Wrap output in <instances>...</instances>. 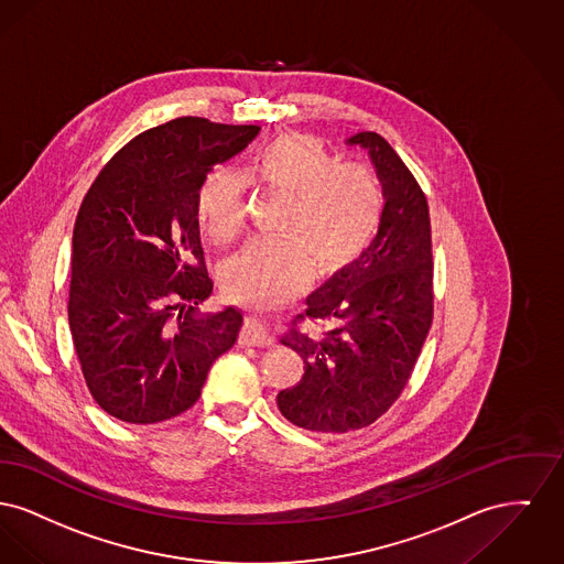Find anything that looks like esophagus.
Returning a JSON list of instances; mask_svg holds the SVG:
<instances>
[{
  "mask_svg": "<svg viewBox=\"0 0 564 564\" xmlns=\"http://www.w3.org/2000/svg\"><path fill=\"white\" fill-rule=\"evenodd\" d=\"M239 341L243 346H271L273 339L269 335V328L261 318H248L246 325L241 328Z\"/></svg>",
  "mask_w": 564,
  "mask_h": 564,
  "instance_id": "esophagus-1",
  "label": "esophagus"
}]
</instances>
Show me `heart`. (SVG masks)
<instances>
[{"mask_svg": "<svg viewBox=\"0 0 564 564\" xmlns=\"http://www.w3.org/2000/svg\"><path fill=\"white\" fill-rule=\"evenodd\" d=\"M252 182L289 197L278 236L250 239L220 265L225 293L246 303H273L299 293L310 275L348 265L369 246L382 220V188L362 165L339 163L312 135H280L248 163ZM197 216L209 238L227 243L246 216V178L218 165L202 182Z\"/></svg>", "mask_w": 564, "mask_h": 564, "instance_id": "obj_1", "label": "heart"}]
</instances>
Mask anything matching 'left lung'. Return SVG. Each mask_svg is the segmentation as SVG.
Masks as SVG:
<instances>
[{"label":"left lung","instance_id":"8db88e82","mask_svg":"<svg viewBox=\"0 0 564 564\" xmlns=\"http://www.w3.org/2000/svg\"><path fill=\"white\" fill-rule=\"evenodd\" d=\"M348 144L369 152L386 204L378 236L350 265L305 299L318 336L295 321L280 344L303 360L299 384L278 392L282 415L314 433H348L376 422L408 384L433 321L431 218L422 188L382 135Z\"/></svg>","mask_w":564,"mask_h":564}]
</instances>
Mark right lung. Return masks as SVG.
Masks as SVG:
<instances>
[{"instance_id": "right-lung-1", "label": "right lung", "mask_w": 564, "mask_h": 564, "mask_svg": "<svg viewBox=\"0 0 564 564\" xmlns=\"http://www.w3.org/2000/svg\"><path fill=\"white\" fill-rule=\"evenodd\" d=\"M259 131L197 117L152 127L110 159L80 206L69 330L93 399L122 422L154 424L193 408L212 362L238 341V307L197 312L214 289L197 193Z\"/></svg>"}]
</instances>
